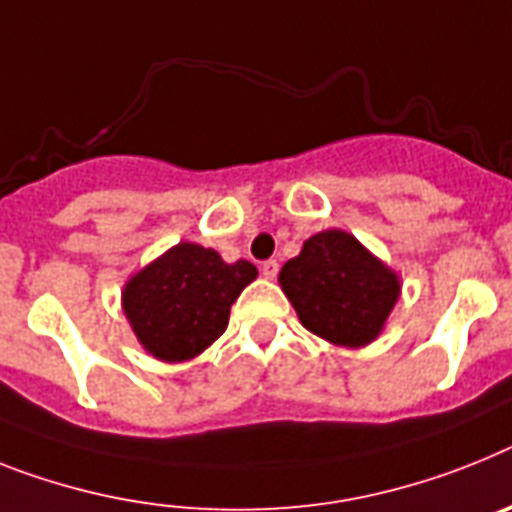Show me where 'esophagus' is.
Masks as SVG:
<instances>
[{"label": "esophagus", "instance_id": "34e87169", "mask_svg": "<svg viewBox=\"0 0 512 512\" xmlns=\"http://www.w3.org/2000/svg\"><path fill=\"white\" fill-rule=\"evenodd\" d=\"M260 270H263V276L268 278V281H273V278L278 276V263L276 260H265V263L260 265Z\"/></svg>", "mask_w": 512, "mask_h": 512}]
</instances>
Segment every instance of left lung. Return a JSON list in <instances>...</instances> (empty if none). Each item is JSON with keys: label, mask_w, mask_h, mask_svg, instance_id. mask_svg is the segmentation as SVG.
<instances>
[{"label": "left lung", "mask_w": 512, "mask_h": 512, "mask_svg": "<svg viewBox=\"0 0 512 512\" xmlns=\"http://www.w3.org/2000/svg\"><path fill=\"white\" fill-rule=\"evenodd\" d=\"M278 283L304 328L343 349L377 341L401 296V276L343 229L309 236Z\"/></svg>", "instance_id": "obj_1"}]
</instances>
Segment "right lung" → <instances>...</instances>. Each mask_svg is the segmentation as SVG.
Wrapping results in <instances>:
<instances>
[{"mask_svg":"<svg viewBox=\"0 0 512 512\" xmlns=\"http://www.w3.org/2000/svg\"><path fill=\"white\" fill-rule=\"evenodd\" d=\"M255 278L247 260L226 263L216 249L179 242L127 278L122 312L158 362H190L223 336L231 304Z\"/></svg>","mask_w":512,"mask_h":512,"instance_id":"1","label":"right lung"}]
</instances>
